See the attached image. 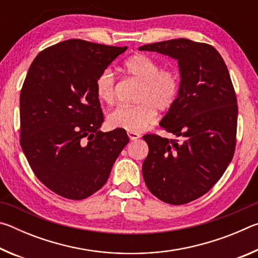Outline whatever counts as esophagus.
Returning <instances> with one entry per match:
<instances>
[{
	"instance_id": "1",
	"label": "esophagus",
	"mask_w": 258,
	"mask_h": 258,
	"mask_svg": "<svg viewBox=\"0 0 258 258\" xmlns=\"http://www.w3.org/2000/svg\"><path fill=\"white\" fill-rule=\"evenodd\" d=\"M127 135H128L130 140H138L140 137H141V135L137 132H127Z\"/></svg>"
}]
</instances>
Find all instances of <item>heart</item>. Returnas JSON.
<instances>
[{
	"label": "heart",
	"mask_w": 258,
	"mask_h": 258,
	"mask_svg": "<svg viewBox=\"0 0 258 258\" xmlns=\"http://www.w3.org/2000/svg\"><path fill=\"white\" fill-rule=\"evenodd\" d=\"M125 72L141 83L135 106H118L107 117L112 128L142 132L155 123L157 110L168 111L176 103L181 77L174 67L161 68L158 61L146 54H134L124 62ZM95 94L101 102L111 104L116 97V80L110 69H104L95 80Z\"/></svg>",
	"instance_id": "b5f03b06"
}]
</instances>
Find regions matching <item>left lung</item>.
<instances>
[{
    "label": "left lung",
    "mask_w": 258,
    "mask_h": 258,
    "mask_svg": "<svg viewBox=\"0 0 258 258\" xmlns=\"http://www.w3.org/2000/svg\"><path fill=\"white\" fill-rule=\"evenodd\" d=\"M139 50L167 54L180 67V95L160 121L177 139L145 135L149 154L142 174L155 197L184 205L207 194L233 158L238 120L234 87L223 58L207 43L178 38Z\"/></svg>",
    "instance_id": "8db88e82"
}]
</instances>
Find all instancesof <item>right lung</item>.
Masks as SVG:
<instances>
[{
    "label": "right lung",
    "mask_w": 258,
    "mask_h": 258,
    "mask_svg": "<svg viewBox=\"0 0 258 258\" xmlns=\"http://www.w3.org/2000/svg\"><path fill=\"white\" fill-rule=\"evenodd\" d=\"M127 46L67 40L30 64L20 92V145L36 177L61 197L101 189L128 143L125 130L103 133L95 80Z\"/></svg>",
    "instance_id": "1"
}]
</instances>
